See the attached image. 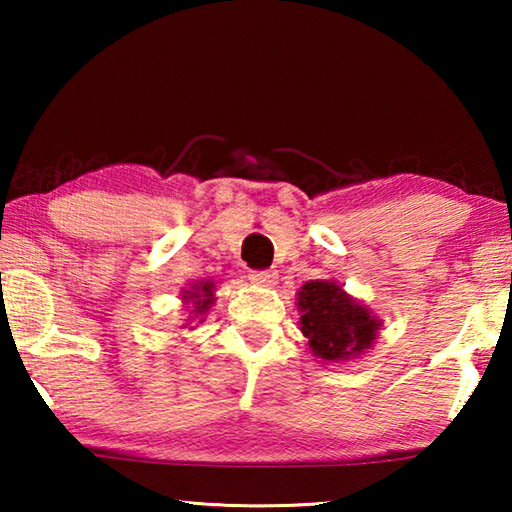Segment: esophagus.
<instances>
[{
  "label": "esophagus",
  "mask_w": 512,
  "mask_h": 512,
  "mask_svg": "<svg viewBox=\"0 0 512 512\" xmlns=\"http://www.w3.org/2000/svg\"><path fill=\"white\" fill-rule=\"evenodd\" d=\"M248 280L257 284V287H273L277 282V273L275 271H250Z\"/></svg>",
  "instance_id": "obj_1"
}]
</instances>
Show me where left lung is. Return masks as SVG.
Instances as JSON below:
<instances>
[{
  "label": "left lung",
  "mask_w": 512,
  "mask_h": 512,
  "mask_svg": "<svg viewBox=\"0 0 512 512\" xmlns=\"http://www.w3.org/2000/svg\"><path fill=\"white\" fill-rule=\"evenodd\" d=\"M300 332L309 339L314 357L348 361L372 348L379 320L372 311L350 298L339 284L311 280L298 291Z\"/></svg>",
  "instance_id": "1"
}]
</instances>
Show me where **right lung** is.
<instances>
[{"label":"right lung","instance_id":"add662e5","mask_svg":"<svg viewBox=\"0 0 512 512\" xmlns=\"http://www.w3.org/2000/svg\"><path fill=\"white\" fill-rule=\"evenodd\" d=\"M183 300L185 302H192V305H194L189 314H194V318H201L203 320L205 311H210V307L214 305V282L207 280V282L194 284L192 289L185 291ZM189 329H192V327H189Z\"/></svg>","mask_w":512,"mask_h":512}]
</instances>
